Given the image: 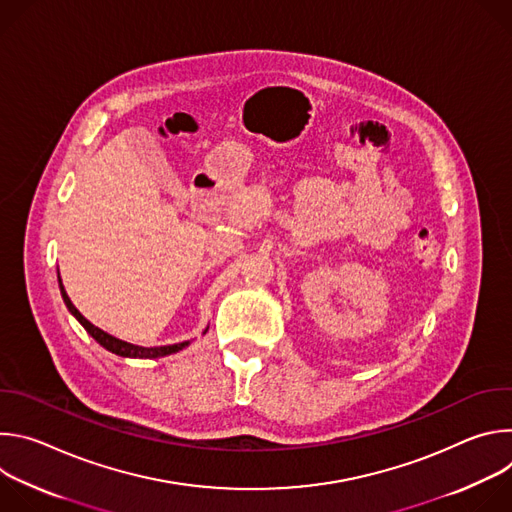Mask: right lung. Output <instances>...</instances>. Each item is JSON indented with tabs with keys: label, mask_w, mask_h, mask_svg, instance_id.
I'll list each match as a JSON object with an SVG mask.
<instances>
[{
	"label": "right lung",
	"mask_w": 512,
	"mask_h": 512,
	"mask_svg": "<svg viewBox=\"0 0 512 512\" xmlns=\"http://www.w3.org/2000/svg\"><path fill=\"white\" fill-rule=\"evenodd\" d=\"M58 285H60V294H62V300H64L68 312L81 322V326H83L103 348H107L109 352H113V354H117V356H125V358H160V356H166V354H174V352H178V350H182V348H186V346L190 344V342L186 340V342L170 344V346H152V348H145V346H137V344H129V342H125V340H119V338L107 334L105 330L97 328L95 324H91V322L75 308V304H72L70 298L66 296L64 285H62V281H60V275H58Z\"/></svg>",
	"instance_id": "1"
}]
</instances>
